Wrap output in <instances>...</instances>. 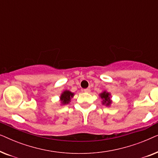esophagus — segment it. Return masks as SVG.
<instances>
[{
    "mask_svg": "<svg viewBox=\"0 0 158 158\" xmlns=\"http://www.w3.org/2000/svg\"><path fill=\"white\" fill-rule=\"evenodd\" d=\"M84 92H85V93H90V88H86V89H84Z\"/></svg>",
    "mask_w": 158,
    "mask_h": 158,
    "instance_id": "obj_1",
    "label": "esophagus"
}]
</instances>
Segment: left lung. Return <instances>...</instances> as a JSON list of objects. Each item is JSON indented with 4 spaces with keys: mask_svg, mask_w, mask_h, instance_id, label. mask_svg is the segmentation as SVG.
<instances>
[{
    "mask_svg": "<svg viewBox=\"0 0 158 158\" xmlns=\"http://www.w3.org/2000/svg\"><path fill=\"white\" fill-rule=\"evenodd\" d=\"M110 96H111V94H110L109 93H108L107 91H106V90H104V91L102 92L100 94V97L103 100L102 103L103 105L107 106L111 105L112 101L111 100V98H110Z\"/></svg>",
    "mask_w": 158,
    "mask_h": 158,
    "instance_id": "obj_1",
    "label": "left lung"
}]
</instances>
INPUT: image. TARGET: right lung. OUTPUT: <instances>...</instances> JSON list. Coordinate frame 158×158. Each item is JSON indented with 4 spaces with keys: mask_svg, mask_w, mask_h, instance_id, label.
<instances>
[{
    "mask_svg": "<svg viewBox=\"0 0 158 158\" xmlns=\"http://www.w3.org/2000/svg\"><path fill=\"white\" fill-rule=\"evenodd\" d=\"M74 96V94L70 92V90H64L60 96V101H61L62 104H68L70 102L71 98Z\"/></svg>",
    "mask_w": 158,
    "mask_h": 158,
    "instance_id": "obj_1",
    "label": "right lung"
}]
</instances>
